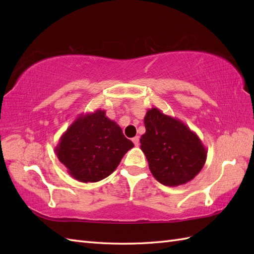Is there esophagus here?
<instances>
[{"label": "esophagus", "mask_w": 254, "mask_h": 254, "mask_svg": "<svg viewBox=\"0 0 254 254\" xmlns=\"http://www.w3.org/2000/svg\"><path fill=\"white\" fill-rule=\"evenodd\" d=\"M132 141H133V143H134V145H135V146H138V145H139V137L138 136L133 137Z\"/></svg>", "instance_id": "34e87169"}]
</instances>
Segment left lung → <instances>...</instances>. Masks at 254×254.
<instances>
[{
    "label": "left lung",
    "mask_w": 254,
    "mask_h": 254,
    "mask_svg": "<svg viewBox=\"0 0 254 254\" xmlns=\"http://www.w3.org/2000/svg\"><path fill=\"white\" fill-rule=\"evenodd\" d=\"M144 124L146 132L139 142L155 179L168 187L186 185L194 179L207 156L196 133L179 119L155 107L147 110Z\"/></svg>",
    "instance_id": "1"
}]
</instances>
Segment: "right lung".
I'll return each instance as SVG.
<instances>
[{
  "instance_id": "right-lung-1",
  "label": "right lung",
  "mask_w": 254,
  "mask_h": 254,
  "mask_svg": "<svg viewBox=\"0 0 254 254\" xmlns=\"http://www.w3.org/2000/svg\"><path fill=\"white\" fill-rule=\"evenodd\" d=\"M134 144L117 122L97 109L82 113L62 134L55 152L69 176L80 182H97L110 176Z\"/></svg>"
}]
</instances>
